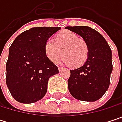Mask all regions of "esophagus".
Returning a JSON list of instances; mask_svg holds the SVG:
<instances>
[{
	"label": "esophagus",
	"instance_id": "34e87169",
	"mask_svg": "<svg viewBox=\"0 0 122 122\" xmlns=\"http://www.w3.org/2000/svg\"><path fill=\"white\" fill-rule=\"evenodd\" d=\"M63 69V67H60V66L59 67V71H61Z\"/></svg>",
	"mask_w": 122,
	"mask_h": 122
}]
</instances>
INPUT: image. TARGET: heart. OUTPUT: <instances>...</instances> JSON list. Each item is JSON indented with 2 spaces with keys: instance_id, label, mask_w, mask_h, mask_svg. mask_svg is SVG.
<instances>
[{
  "instance_id": "obj_1",
  "label": "heart",
  "mask_w": 122,
  "mask_h": 122,
  "mask_svg": "<svg viewBox=\"0 0 122 122\" xmlns=\"http://www.w3.org/2000/svg\"><path fill=\"white\" fill-rule=\"evenodd\" d=\"M44 52L49 60L56 63L62 56V62L73 68L83 66L88 56V47L81 38L73 32L65 30L56 34L54 39H48L44 46Z\"/></svg>"
}]
</instances>
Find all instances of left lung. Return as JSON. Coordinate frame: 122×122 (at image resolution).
Returning <instances> with one entry per match:
<instances>
[{
  "label": "left lung",
  "mask_w": 122,
  "mask_h": 122,
  "mask_svg": "<svg viewBox=\"0 0 122 122\" xmlns=\"http://www.w3.org/2000/svg\"><path fill=\"white\" fill-rule=\"evenodd\" d=\"M85 40L88 56L80 68L71 70L68 80L71 95L78 100L95 102L101 98L109 87L112 71V51L98 32L87 26L66 27Z\"/></svg>",
  "instance_id": "left-lung-1"
}]
</instances>
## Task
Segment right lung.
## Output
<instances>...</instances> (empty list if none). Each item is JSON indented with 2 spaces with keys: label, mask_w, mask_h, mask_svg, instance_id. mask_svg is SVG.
I'll return each mask as SVG.
<instances>
[{
  "label": "right lung",
  "mask_w": 122,
  "mask_h": 122,
  "mask_svg": "<svg viewBox=\"0 0 122 122\" xmlns=\"http://www.w3.org/2000/svg\"><path fill=\"white\" fill-rule=\"evenodd\" d=\"M61 27H33L15 38L6 63V84L13 98L21 103H34L47 91L49 78L58 67L44 52L46 41Z\"/></svg>",
  "instance_id": "1"
}]
</instances>
